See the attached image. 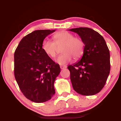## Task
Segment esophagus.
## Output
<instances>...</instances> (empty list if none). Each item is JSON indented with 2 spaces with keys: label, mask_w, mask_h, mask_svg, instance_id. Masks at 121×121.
Instances as JSON below:
<instances>
[{
  "label": "esophagus",
  "mask_w": 121,
  "mask_h": 121,
  "mask_svg": "<svg viewBox=\"0 0 121 121\" xmlns=\"http://www.w3.org/2000/svg\"><path fill=\"white\" fill-rule=\"evenodd\" d=\"M60 68L61 69H63L64 68H67V67H66V66H65V65H60Z\"/></svg>",
  "instance_id": "esophagus-1"
}]
</instances>
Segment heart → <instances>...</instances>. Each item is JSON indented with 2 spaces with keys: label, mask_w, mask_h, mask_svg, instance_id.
Wrapping results in <instances>:
<instances>
[{
  "label": "heart",
  "mask_w": 121,
  "mask_h": 121,
  "mask_svg": "<svg viewBox=\"0 0 121 121\" xmlns=\"http://www.w3.org/2000/svg\"><path fill=\"white\" fill-rule=\"evenodd\" d=\"M54 42L48 39H44L42 43V48L46 55L54 58L57 55L58 47L62 46V54L56 59L59 65H65L72 60H78L84 52L85 44L80 38L74 37L73 35L67 31H62L54 35Z\"/></svg>",
  "instance_id": "obj_1"
}]
</instances>
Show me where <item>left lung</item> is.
I'll return each instance as SVG.
<instances>
[{"mask_svg":"<svg viewBox=\"0 0 121 121\" xmlns=\"http://www.w3.org/2000/svg\"><path fill=\"white\" fill-rule=\"evenodd\" d=\"M77 33L85 44L82 59L68 67L73 87L85 96L95 95L102 90L110 74V51L104 37L88 27L69 30Z\"/></svg>","mask_w":121,"mask_h":121,"instance_id":"1","label":"left lung"}]
</instances>
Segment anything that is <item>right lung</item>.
<instances>
[{
  "label": "right lung",
  "mask_w": 121,
  "mask_h": 121,
  "mask_svg": "<svg viewBox=\"0 0 121 121\" xmlns=\"http://www.w3.org/2000/svg\"><path fill=\"white\" fill-rule=\"evenodd\" d=\"M55 30L33 31L22 38L14 53V75L19 88L36 103L48 101L55 94L54 82L60 72L42 48L44 39Z\"/></svg>",
  "instance_id": "1"
}]
</instances>
